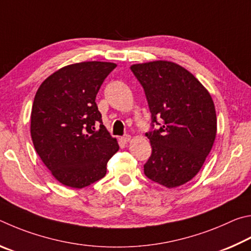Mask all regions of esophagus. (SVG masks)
Instances as JSON below:
<instances>
[{
  "instance_id": "esophagus-1",
  "label": "esophagus",
  "mask_w": 251,
  "mask_h": 251,
  "mask_svg": "<svg viewBox=\"0 0 251 251\" xmlns=\"http://www.w3.org/2000/svg\"><path fill=\"white\" fill-rule=\"evenodd\" d=\"M121 142L122 143H128L130 140H131V135H129V134H126V135H123V137H121Z\"/></svg>"
}]
</instances>
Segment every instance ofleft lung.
<instances>
[{
	"label": "left lung",
	"mask_w": 251,
	"mask_h": 251,
	"mask_svg": "<svg viewBox=\"0 0 251 251\" xmlns=\"http://www.w3.org/2000/svg\"><path fill=\"white\" fill-rule=\"evenodd\" d=\"M130 68L146 92L152 128L154 123L160 126L146 134L152 154L144 164V174L168 188L181 186L200 172L216 138L212 96L193 74L172 61L155 60Z\"/></svg>",
	"instance_id": "8db88e82"
}]
</instances>
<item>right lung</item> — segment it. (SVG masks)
<instances>
[{"label": "right lung", "instance_id": "add662e5", "mask_svg": "<svg viewBox=\"0 0 251 251\" xmlns=\"http://www.w3.org/2000/svg\"><path fill=\"white\" fill-rule=\"evenodd\" d=\"M116 67L105 61L65 66L46 78L35 95L30 113L34 148L65 186L82 188L99 181L119 150L96 103L101 85Z\"/></svg>", "mask_w": 251, "mask_h": 251}]
</instances>
